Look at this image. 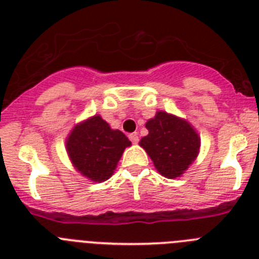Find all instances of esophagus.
Here are the masks:
<instances>
[{"label": "esophagus", "mask_w": 259, "mask_h": 259, "mask_svg": "<svg viewBox=\"0 0 259 259\" xmlns=\"http://www.w3.org/2000/svg\"><path fill=\"white\" fill-rule=\"evenodd\" d=\"M130 140H131L132 144H137L139 143V135L137 134H130Z\"/></svg>", "instance_id": "34e87169"}]
</instances>
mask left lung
Returning a JSON list of instances; mask_svg holds the SVG:
<instances>
[{
	"mask_svg": "<svg viewBox=\"0 0 259 259\" xmlns=\"http://www.w3.org/2000/svg\"><path fill=\"white\" fill-rule=\"evenodd\" d=\"M146 128L149 135L141 139L140 146L152 158L155 168L168 179L182 175L200 149V137L192 125L183 119L158 111L148 120Z\"/></svg>",
	"mask_w": 259,
	"mask_h": 259,
	"instance_id": "1",
	"label": "left lung"
}]
</instances>
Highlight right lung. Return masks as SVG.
<instances>
[{
  "label": "right lung",
  "mask_w": 259,
  "mask_h": 259,
  "mask_svg": "<svg viewBox=\"0 0 259 259\" xmlns=\"http://www.w3.org/2000/svg\"><path fill=\"white\" fill-rule=\"evenodd\" d=\"M130 145L127 136L119 130H111L100 115L76 125L66 144L76 170L93 182L109 179Z\"/></svg>",
  "instance_id": "add662e5"
}]
</instances>
